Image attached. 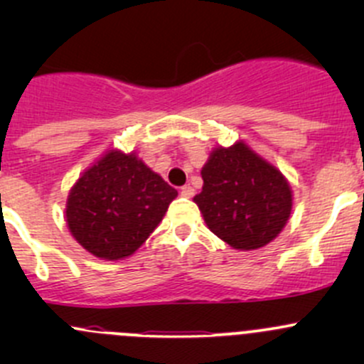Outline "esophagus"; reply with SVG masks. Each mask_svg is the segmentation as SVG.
I'll return each mask as SVG.
<instances>
[{"mask_svg":"<svg viewBox=\"0 0 364 364\" xmlns=\"http://www.w3.org/2000/svg\"><path fill=\"white\" fill-rule=\"evenodd\" d=\"M179 193H181V197H186V199H190V197H193L196 190H193L190 185H185L181 190H179Z\"/></svg>","mask_w":364,"mask_h":364,"instance_id":"esophagus-1","label":"esophagus"}]
</instances>
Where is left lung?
<instances>
[{"label":"left lung","mask_w":364,"mask_h":364,"mask_svg":"<svg viewBox=\"0 0 364 364\" xmlns=\"http://www.w3.org/2000/svg\"><path fill=\"white\" fill-rule=\"evenodd\" d=\"M193 197L205 225L236 250H257L280 234L292 211V192L274 165L245 142L216 148L200 171Z\"/></svg>","instance_id":"obj_1"}]
</instances>
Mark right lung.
<instances>
[{
	"label": "right lung",
	"instance_id": "1",
	"mask_svg": "<svg viewBox=\"0 0 364 364\" xmlns=\"http://www.w3.org/2000/svg\"><path fill=\"white\" fill-rule=\"evenodd\" d=\"M176 197L178 192L135 153L112 149L70 190L68 229L95 257L124 259L148 240Z\"/></svg>",
	"mask_w": 364,
	"mask_h": 364
}]
</instances>
